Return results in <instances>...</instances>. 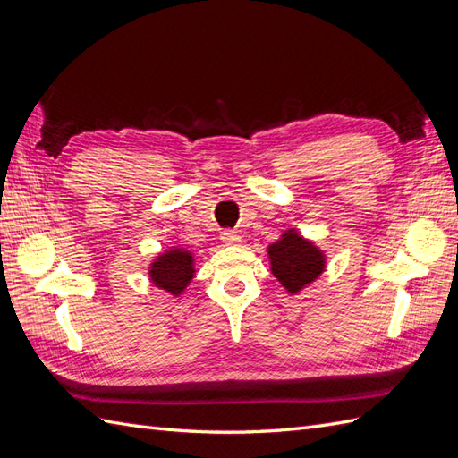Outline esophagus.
<instances>
[{
    "instance_id": "34e87169",
    "label": "esophagus",
    "mask_w": 458,
    "mask_h": 458,
    "mask_svg": "<svg viewBox=\"0 0 458 458\" xmlns=\"http://www.w3.org/2000/svg\"><path fill=\"white\" fill-rule=\"evenodd\" d=\"M221 242H224L225 246H239L242 241H241V234L233 233V231H225V233H221Z\"/></svg>"
}]
</instances>
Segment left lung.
I'll return each mask as SVG.
<instances>
[{"instance_id": "obj_1", "label": "left lung", "mask_w": 458, "mask_h": 458, "mask_svg": "<svg viewBox=\"0 0 458 458\" xmlns=\"http://www.w3.org/2000/svg\"><path fill=\"white\" fill-rule=\"evenodd\" d=\"M269 269L288 294H298L327 269V252L298 229H286L267 246Z\"/></svg>"}]
</instances>
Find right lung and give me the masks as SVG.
I'll return each instance as SVG.
<instances>
[{
    "instance_id": "add662e5",
    "label": "right lung",
    "mask_w": 458,
    "mask_h": 458,
    "mask_svg": "<svg viewBox=\"0 0 458 458\" xmlns=\"http://www.w3.org/2000/svg\"><path fill=\"white\" fill-rule=\"evenodd\" d=\"M195 254L183 246H170L148 263V281L174 298L182 296L195 279Z\"/></svg>"
}]
</instances>
